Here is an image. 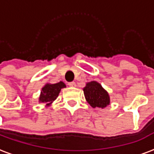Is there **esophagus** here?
<instances>
[{"label":"esophagus","instance_id":"1","mask_svg":"<svg viewBox=\"0 0 154 154\" xmlns=\"http://www.w3.org/2000/svg\"><path fill=\"white\" fill-rule=\"evenodd\" d=\"M69 86H71V87H75V86H76V83H75L74 82H69Z\"/></svg>","mask_w":154,"mask_h":154}]
</instances>
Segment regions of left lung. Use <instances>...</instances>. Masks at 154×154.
Listing matches in <instances>:
<instances>
[{"instance_id": "obj_1", "label": "left lung", "mask_w": 154, "mask_h": 154, "mask_svg": "<svg viewBox=\"0 0 154 154\" xmlns=\"http://www.w3.org/2000/svg\"><path fill=\"white\" fill-rule=\"evenodd\" d=\"M83 91L86 101L94 108H104L110 104L109 94L97 82H88Z\"/></svg>"}]
</instances>
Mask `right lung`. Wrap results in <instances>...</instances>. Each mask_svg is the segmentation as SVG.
Wrapping results in <instances>:
<instances>
[{"instance_id": "right-lung-1", "label": "right lung", "mask_w": 154, "mask_h": 154, "mask_svg": "<svg viewBox=\"0 0 154 154\" xmlns=\"http://www.w3.org/2000/svg\"><path fill=\"white\" fill-rule=\"evenodd\" d=\"M65 87L64 82H60L56 84H47L42 89L39 102L47 103V105H50L58 97L62 88Z\"/></svg>"}]
</instances>
